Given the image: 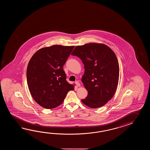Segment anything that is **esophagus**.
<instances>
[{
	"mask_svg": "<svg viewBox=\"0 0 150 150\" xmlns=\"http://www.w3.org/2000/svg\"><path fill=\"white\" fill-rule=\"evenodd\" d=\"M75 83L76 84V86H78V87H79V86H80V83L78 82V81H76L75 82Z\"/></svg>",
	"mask_w": 150,
	"mask_h": 150,
	"instance_id": "esophagus-1",
	"label": "esophagus"
}]
</instances>
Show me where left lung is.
Instances as JSON below:
<instances>
[{"label": "left lung", "mask_w": 150, "mask_h": 150, "mask_svg": "<svg viewBox=\"0 0 150 150\" xmlns=\"http://www.w3.org/2000/svg\"><path fill=\"white\" fill-rule=\"evenodd\" d=\"M71 54L84 64L81 81L88 95L82 102L92 108L105 105L114 96L119 80V64L114 51L104 44L91 43L76 46Z\"/></svg>", "instance_id": "left-lung-1"}]
</instances>
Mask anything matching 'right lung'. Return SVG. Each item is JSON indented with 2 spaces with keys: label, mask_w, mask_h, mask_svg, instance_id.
Instances as JSON below:
<instances>
[{
  "label": "right lung",
  "mask_w": 150,
  "mask_h": 150,
  "mask_svg": "<svg viewBox=\"0 0 150 150\" xmlns=\"http://www.w3.org/2000/svg\"><path fill=\"white\" fill-rule=\"evenodd\" d=\"M74 46L53 45L36 51L29 62L27 80L36 103L47 109L61 105L67 93L74 90L63 69Z\"/></svg>",
  "instance_id": "obj_1"
}]
</instances>
